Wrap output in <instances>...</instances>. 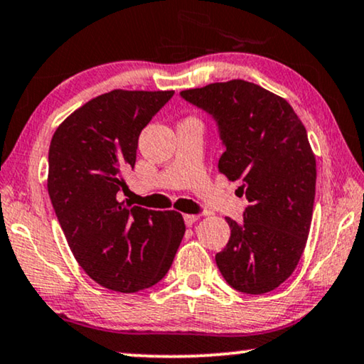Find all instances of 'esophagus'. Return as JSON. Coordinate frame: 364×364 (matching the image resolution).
I'll use <instances>...</instances> for the list:
<instances>
[{
  "label": "esophagus",
  "mask_w": 364,
  "mask_h": 364,
  "mask_svg": "<svg viewBox=\"0 0 364 364\" xmlns=\"http://www.w3.org/2000/svg\"><path fill=\"white\" fill-rule=\"evenodd\" d=\"M198 218H200L198 215H183V220H185V223H186L188 226H191L193 223H196Z\"/></svg>",
  "instance_id": "1"
}]
</instances>
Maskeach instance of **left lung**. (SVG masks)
<instances>
[{"mask_svg": "<svg viewBox=\"0 0 364 364\" xmlns=\"http://www.w3.org/2000/svg\"><path fill=\"white\" fill-rule=\"evenodd\" d=\"M181 96L216 119L226 151L218 169L250 206L226 218L231 236L216 264L231 288L273 291L299 263L309 235L316 159L306 128L281 96L245 80L185 90Z\"/></svg>", "mask_w": 364, "mask_h": 364, "instance_id": "left-lung-1", "label": "left lung"}]
</instances>
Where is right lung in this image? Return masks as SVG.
Listing matches in <instances>:
<instances>
[{
	"label": "right lung",
	"instance_id": "right-lung-1",
	"mask_svg": "<svg viewBox=\"0 0 364 364\" xmlns=\"http://www.w3.org/2000/svg\"><path fill=\"white\" fill-rule=\"evenodd\" d=\"M174 91L113 90L71 113L53 134L48 193L68 245L101 287L136 293L164 278L185 236L176 211L118 200L138 138Z\"/></svg>",
	"mask_w": 364,
	"mask_h": 364
}]
</instances>
